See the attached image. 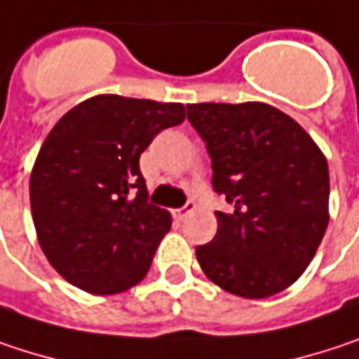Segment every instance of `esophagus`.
<instances>
[{"instance_id":"obj_1","label":"esophagus","mask_w":359,"mask_h":359,"mask_svg":"<svg viewBox=\"0 0 359 359\" xmlns=\"http://www.w3.org/2000/svg\"><path fill=\"white\" fill-rule=\"evenodd\" d=\"M195 208H197V205H195V201H193V199H189V201H187V203H184L182 208L175 210V212H172V215H175L177 219H184V217H187L189 213L195 212Z\"/></svg>"}]
</instances>
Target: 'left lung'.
<instances>
[{"label": "left lung", "instance_id": "1", "mask_svg": "<svg viewBox=\"0 0 359 359\" xmlns=\"http://www.w3.org/2000/svg\"><path fill=\"white\" fill-rule=\"evenodd\" d=\"M212 158V184L232 205L197 246L203 273L243 298H269L304 273L329 224V166L309 133L263 102L189 104Z\"/></svg>", "mask_w": 359, "mask_h": 359}]
</instances>
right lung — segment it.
<instances>
[{
    "mask_svg": "<svg viewBox=\"0 0 359 359\" xmlns=\"http://www.w3.org/2000/svg\"><path fill=\"white\" fill-rule=\"evenodd\" d=\"M184 121L179 102L102 94L50 129L30 175L39 243L57 273L90 294L140 283L172 217L147 201L140 156Z\"/></svg>",
    "mask_w": 359,
    "mask_h": 359,
    "instance_id": "right-lung-1",
    "label": "right lung"
}]
</instances>
